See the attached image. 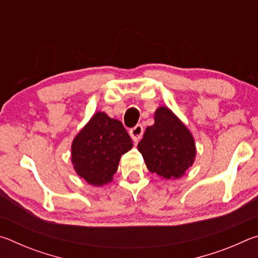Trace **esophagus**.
<instances>
[{
    "label": "esophagus",
    "instance_id": "34e87169",
    "mask_svg": "<svg viewBox=\"0 0 258 258\" xmlns=\"http://www.w3.org/2000/svg\"><path fill=\"white\" fill-rule=\"evenodd\" d=\"M130 134H131V138H132L135 142H138L140 139L142 138V134H143V126L141 124H138L135 127H133L132 130L130 131Z\"/></svg>",
    "mask_w": 258,
    "mask_h": 258
}]
</instances>
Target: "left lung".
Segmentation results:
<instances>
[{
    "instance_id": "obj_1",
    "label": "left lung",
    "mask_w": 258,
    "mask_h": 258,
    "mask_svg": "<svg viewBox=\"0 0 258 258\" xmlns=\"http://www.w3.org/2000/svg\"><path fill=\"white\" fill-rule=\"evenodd\" d=\"M138 149L147 168L166 180H176L184 175L194 165L197 152L189 128L165 106L155 111V124L146 128Z\"/></svg>"
}]
</instances>
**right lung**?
I'll use <instances>...</instances> for the list:
<instances>
[{
	"instance_id": "1",
	"label": "right lung",
	"mask_w": 258,
	"mask_h": 258,
	"mask_svg": "<svg viewBox=\"0 0 258 258\" xmlns=\"http://www.w3.org/2000/svg\"><path fill=\"white\" fill-rule=\"evenodd\" d=\"M133 147L119 120L98 111L73 140L72 164L82 178L94 186L112 181L121 155Z\"/></svg>"
}]
</instances>
